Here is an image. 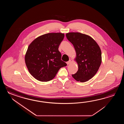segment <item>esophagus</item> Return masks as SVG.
<instances>
[{
	"label": "esophagus",
	"mask_w": 124,
	"mask_h": 124,
	"mask_svg": "<svg viewBox=\"0 0 124 124\" xmlns=\"http://www.w3.org/2000/svg\"><path fill=\"white\" fill-rule=\"evenodd\" d=\"M70 62H71V60H70L69 61L66 62V64H67V65H69V64H70Z\"/></svg>",
	"instance_id": "1"
}]
</instances>
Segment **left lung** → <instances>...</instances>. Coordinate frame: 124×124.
I'll use <instances>...</instances> for the list:
<instances>
[{"label": "left lung", "mask_w": 124, "mask_h": 124, "mask_svg": "<svg viewBox=\"0 0 124 124\" xmlns=\"http://www.w3.org/2000/svg\"><path fill=\"white\" fill-rule=\"evenodd\" d=\"M67 39L74 46L76 53L75 60L78 69L72 76L77 81L86 82L98 72L101 63V52L97 43L90 36L79 32L66 34Z\"/></svg>", "instance_id": "obj_1"}]
</instances>
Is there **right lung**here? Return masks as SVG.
<instances>
[{"mask_svg":"<svg viewBox=\"0 0 124 124\" xmlns=\"http://www.w3.org/2000/svg\"><path fill=\"white\" fill-rule=\"evenodd\" d=\"M64 38L61 33H50L38 37L30 44L25 61L30 73L35 79L48 82L60 69L67 66L61 60L59 46Z\"/></svg>","mask_w":124,"mask_h":124,"instance_id":"1","label":"right lung"}]
</instances>
